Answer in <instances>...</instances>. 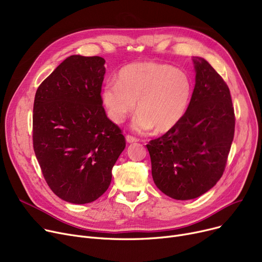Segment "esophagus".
Wrapping results in <instances>:
<instances>
[{
	"mask_svg": "<svg viewBox=\"0 0 262 262\" xmlns=\"http://www.w3.org/2000/svg\"><path fill=\"white\" fill-rule=\"evenodd\" d=\"M125 139H126V141H127L128 143H134V142H138V141H139L138 139L135 138V137L129 136V135H127V136L125 137Z\"/></svg>",
	"mask_w": 262,
	"mask_h": 262,
	"instance_id": "34e87169",
	"label": "esophagus"
}]
</instances>
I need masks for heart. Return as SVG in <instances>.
<instances>
[{"mask_svg": "<svg viewBox=\"0 0 262 262\" xmlns=\"http://www.w3.org/2000/svg\"><path fill=\"white\" fill-rule=\"evenodd\" d=\"M192 95V84L186 72L155 61L133 62L123 67L117 82H109L101 100L109 119L121 124L136 109L132 127L139 133L155 128L164 134L174 128L185 116Z\"/></svg>", "mask_w": 262, "mask_h": 262, "instance_id": "heart-1", "label": "heart"}]
</instances>
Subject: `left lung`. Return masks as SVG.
Returning a JSON list of instances; mask_svg holds the SVG:
<instances>
[{
  "instance_id": "left-lung-1",
  "label": "left lung",
  "mask_w": 262,
  "mask_h": 262,
  "mask_svg": "<svg viewBox=\"0 0 262 262\" xmlns=\"http://www.w3.org/2000/svg\"><path fill=\"white\" fill-rule=\"evenodd\" d=\"M195 86L181 122L146 144L157 188L178 201L196 199L222 177L235 134L229 88L201 57H193Z\"/></svg>"
}]
</instances>
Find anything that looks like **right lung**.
Returning <instances> with one entry per match:
<instances>
[{"instance_id":"obj_1","label":"right lung","mask_w":262,"mask_h":262,"mask_svg":"<svg viewBox=\"0 0 262 262\" xmlns=\"http://www.w3.org/2000/svg\"><path fill=\"white\" fill-rule=\"evenodd\" d=\"M104 64L100 56L72 55L41 82L35 95V155L51 190L72 204L103 195L126 145L102 106Z\"/></svg>"}]
</instances>
